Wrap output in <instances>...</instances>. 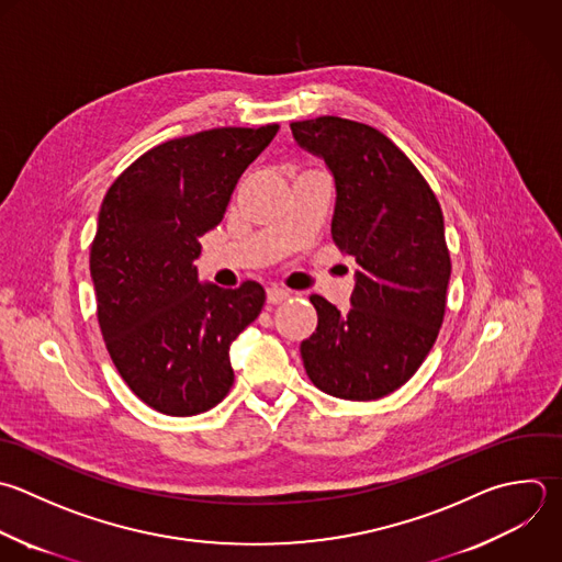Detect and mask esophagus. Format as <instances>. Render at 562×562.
<instances>
[{"instance_id":"esophagus-1","label":"esophagus","mask_w":562,"mask_h":562,"mask_svg":"<svg viewBox=\"0 0 562 562\" xmlns=\"http://www.w3.org/2000/svg\"><path fill=\"white\" fill-rule=\"evenodd\" d=\"M290 299V292L283 288H268V303L270 305H279L285 303Z\"/></svg>"}]
</instances>
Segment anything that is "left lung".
Returning <instances> with one entry per match:
<instances>
[{
    "instance_id": "1",
    "label": "left lung",
    "mask_w": 562,
    "mask_h": 562,
    "mask_svg": "<svg viewBox=\"0 0 562 562\" xmlns=\"http://www.w3.org/2000/svg\"><path fill=\"white\" fill-rule=\"evenodd\" d=\"M290 130L331 169V239L360 266L349 312L310 296L318 325L301 342L303 367L334 397L380 400L413 378L443 323L450 252L441 206L382 132L338 116L296 121Z\"/></svg>"
}]
</instances>
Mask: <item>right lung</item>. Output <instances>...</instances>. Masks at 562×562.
<instances>
[{
    "label": "right lung",
    "mask_w": 562,
    "mask_h": 562,
    "mask_svg": "<svg viewBox=\"0 0 562 562\" xmlns=\"http://www.w3.org/2000/svg\"><path fill=\"white\" fill-rule=\"evenodd\" d=\"M279 125L217 127L145 151L103 198L90 248L97 316L125 384L154 411L189 417L231 391L233 340L261 314L266 290L200 285V237Z\"/></svg>",
    "instance_id": "obj_1"
}]
</instances>
